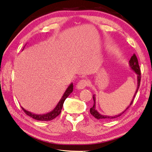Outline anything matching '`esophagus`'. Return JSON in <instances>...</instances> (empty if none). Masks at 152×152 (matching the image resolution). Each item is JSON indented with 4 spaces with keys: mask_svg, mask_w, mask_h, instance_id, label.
Wrapping results in <instances>:
<instances>
[{
    "mask_svg": "<svg viewBox=\"0 0 152 152\" xmlns=\"http://www.w3.org/2000/svg\"><path fill=\"white\" fill-rule=\"evenodd\" d=\"M88 85V81L86 80H81L79 81L76 85V88L80 90V89H84L86 86Z\"/></svg>",
    "mask_w": 152,
    "mask_h": 152,
    "instance_id": "34e87169",
    "label": "esophagus"
}]
</instances>
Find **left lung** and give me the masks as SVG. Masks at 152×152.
I'll return each mask as SVG.
<instances>
[{
	"mask_svg": "<svg viewBox=\"0 0 152 152\" xmlns=\"http://www.w3.org/2000/svg\"><path fill=\"white\" fill-rule=\"evenodd\" d=\"M129 66L131 67V69L133 71L134 73L137 74V89L135 93H134V95L133 96V98L131 101V102L130 104L129 105V106L127 107L126 109H125L123 112H122L120 114L118 115H103L102 114H100L99 112H98L97 108H96V99H95V95H93V101H94V104L93 106L90 109V112L91 115H93L95 118H97V120H109V119H113V118H116L119 117L122 114H123L124 113L126 112V111L129 109V107L131 106L132 103V102H133V99L134 97H135L136 93L138 91V89L139 88V86H140V82H141V71L140 69H139V66L138 64V60H137V58L136 57L135 55H133L131 57V59L129 61Z\"/></svg>",
	"mask_w": 152,
	"mask_h": 152,
	"instance_id": "8db88e82",
	"label": "left lung"
}]
</instances>
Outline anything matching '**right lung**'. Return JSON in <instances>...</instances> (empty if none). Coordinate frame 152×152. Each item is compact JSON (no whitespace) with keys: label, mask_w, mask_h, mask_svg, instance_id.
Masks as SVG:
<instances>
[{"label":"right lung","mask_w":152,"mask_h":152,"mask_svg":"<svg viewBox=\"0 0 152 152\" xmlns=\"http://www.w3.org/2000/svg\"><path fill=\"white\" fill-rule=\"evenodd\" d=\"M72 91H73V83H72L70 85L67 86V88L66 91L64 92L63 96H62L61 99L59 100V102L57 103L55 107L52 111L47 113V114H37L25 110L23 107H21V108H22V110H23V112L26 113V115H29V116H30L34 119L40 120V121H49V120H53L57 116V115H59V114L61 112V109L62 107H63V105L65 100H66V98L72 93Z\"/></svg>","instance_id":"1"}]
</instances>
